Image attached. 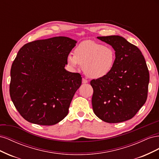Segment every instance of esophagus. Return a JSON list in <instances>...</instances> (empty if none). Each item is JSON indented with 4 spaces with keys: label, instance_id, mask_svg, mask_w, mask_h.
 I'll return each mask as SVG.
<instances>
[{
    "label": "esophagus",
    "instance_id": "1",
    "mask_svg": "<svg viewBox=\"0 0 159 159\" xmlns=\"http://www.w3.org/2000/svg\"><path fill=\"white\" fill-rule=\"evenodd\" d=\"M88 82V81L86 80V79H85V78L82 79V83L83 84H87Z\"/></svg>",
    "mask_w": 159,
    "mask_h": 159
}]
</instances>
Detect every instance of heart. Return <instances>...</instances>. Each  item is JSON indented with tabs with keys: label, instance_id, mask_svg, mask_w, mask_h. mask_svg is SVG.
<instances>
[{
	"label": "heart",
	"instance_id": "1",
	"mask_svg": "<svg viewBox=\"0 0 159 159\" xmlns=\"http://www.w3.org/2000/svg\"><path fill=\"white\" fill-rule=\"evenodd\" d=\"M116 52L111 46H105L93 40H85L76 46L74 54H69L66 61L72 68L84 66L85 75L91 79H100L112 71Z\"/></svg>",
	"mask_w": 159,
	"mask_h": 159
}]
</instances>
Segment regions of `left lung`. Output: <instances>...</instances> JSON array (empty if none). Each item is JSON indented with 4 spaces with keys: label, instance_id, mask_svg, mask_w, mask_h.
Here are the masks:
<instances>
[{
    "label": "left lung",
    "instance_id": "8db88e82",
    "mask_svg": "<svg viewBox=\"0 0 159 159\" xmlns=\"http://www.w3.org/2000/svg\"><path fill=\"white\" fill-rule=\"evenodd\" d=\"M97 38L113 47L116 59L109 75L91 81L93 112L107 123L127 121L147 101L149 73L145 57L136 46L122 36Z\"/></svg>",
    "mask_w": 159,
    "mask_h": 159
}]
</instances>
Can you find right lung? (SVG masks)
Returning a JSON list of instances; mask_svg holds the SVG:
<instances>
[{"label":"right lung","instance_id":"add662e5","mask_svg":"<svg viewBox=\"0 0 159 159\" xmlns=\"http://www.w3.org/2000/svg\"><path fill=\"white\" fill-rule=\"evenodd\" d=\"M77 41L57 36L35 40L18 51L11 70L10 95L27 121L53 125L64 119L81 84L78 73L66 70Z\"/></svg>","mask_w":159,"mask_h":159}]
</instances>
